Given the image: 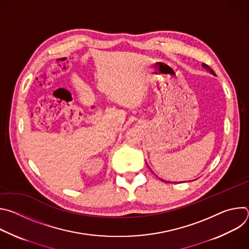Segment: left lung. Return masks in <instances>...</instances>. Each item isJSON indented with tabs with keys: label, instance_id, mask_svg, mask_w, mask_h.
<instances>
[{
	"label": "left lung",
	"instance_id": "1",
	"mask_svg": "<svg viewBox=\"0 0 249 249\" xmlns=\"http://www.w3.org/2000/svg\"><path fill=\"white\" fill-rule=\"evenodd\" d=\"M202 66H203V67H204V68H205L207 71H209V72H210L212 75H215V72H214V71H213V70H212V69H211V68H210V67H209L207 64L203 63V65H202Z\"/></svg>",
	"mask_w": 249,
	"mask_h": 249
}]
</instances>
